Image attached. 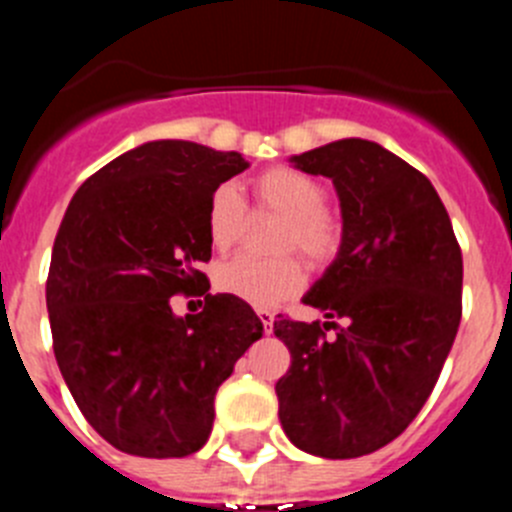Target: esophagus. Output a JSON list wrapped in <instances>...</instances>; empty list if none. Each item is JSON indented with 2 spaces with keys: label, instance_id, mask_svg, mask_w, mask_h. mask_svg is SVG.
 I'll return each instance as SVG.
<instances>
[{
  "label": "esophagus",
  "instance_id": "obj_1",
  "mask_svg": "<svg viewBox=\"0 0 512 512\" xmlns=\"http://www.w3.org/2000/svg\"><path fill=\"white\" fill-rule=\"evenodd\" d=\"M256 315H259V320H261V325H264L266 333H271V325H274V312L259 310V312H256Z\"/></svg>",
  "mask_w": 512,
  "mask_h": 512
}]
</instances>
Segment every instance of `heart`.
<instances>
[{"label": "heart", "mask_w": 512, "mask_h": 512, "mask_svg": "<svg viewBox=\"0 0 512 512\" xmlns=\"http://www.w3.org/2000/svg\"><path fill=\"white\" fill-rule=\"evenodd\" d=\"M256 205L284 217L277 235V251H300L310 264L325 266L336 259L343 243V228L325 210L328 189L320 179L300 169L277 166L253 179ZM248 210L233 184L217 187L207 205V238L215 251H230L246 233ZM215 287L253 307H274L295 297L305 287V266L297 256L284 253L274 259L235 256L217 266Z\"/></svg>", "instance_id": "1"}]
</instances>
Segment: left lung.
<instances>
[{
    "label": "left lung",
    "instance_id": "1",
    "mask_svg": "<svg viewBox=\"0 0 512 512\" xmlns=\"http://www.w3.org/2000/svg\"><path fill=\"white\" fill-rule=\"evenodd\" d=\"M289 161L333 182L343 243L302 297L328 320H274L292 354L279 420L297 449L356 459L395 441L436 387L461 320V248L433 184L379 143L343 138Z\"/></svg>",
    "mask_w": 512,
    "mask_h": 512
}]
</instances>
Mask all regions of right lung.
<instances>
[{
  "label": "right lung",
  "instance_id": "add662e5",
  "mask_svg": "<svg viewBox=\"0 0 512 512\" xmlns=\"http://www.w3.org/2000/svg\"><path fill=\"white\" fill-rule=\"evenodd\" d=\"M243 169L235 151L151 140L89 176L63 215L45 284L53 354L89 425L125 454L200 451L217 387L264 333L230 295L170 312L179 291L210 289L207 205Z\"/></svg>",
  "mask_w": 512,
  "mask_h": 512
}]
</instances>
